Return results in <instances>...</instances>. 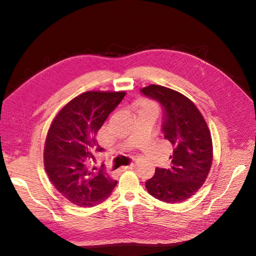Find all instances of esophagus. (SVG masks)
Here are the masks:
<instances>
[{
	"mask_svg": "<svg viewBox=\"0 0 256 256\" xmlns=\"http://www.w3.org/2000/svg\"><path fill=\"white\" fill-rule=\"evenodd\" d=\"M132 168V164H128V166H122L120 170H122V171H126V170H129V168Z\"/></svg>",
	"mask_w": 256,
	"mask_h": 256,
	"instance_id": "obj_1",
	"label": "esophagus"
}]
</instances>
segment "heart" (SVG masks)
Listing matches in <instances>:
<instances>
[{
  "instance_id": "obj_1",
  "label": "heart",
  "mask_w": 256,
  "mask_h": 256,
  "mask_svg": "<svg viewBox=\"0 0 256 256\" xmlns=\"http://www.w3.org/2000/svg\"><path fill=\"white\" fill-rule=\"evenodd\" d=\"M142 104H150V102H144Z\"/></svg>"
}]
</instances>
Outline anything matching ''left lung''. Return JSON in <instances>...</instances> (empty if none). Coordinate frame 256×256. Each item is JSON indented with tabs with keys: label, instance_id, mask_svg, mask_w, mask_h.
Here are the masks:
<instances>
[{
	"label": "left lung",
	"instance_id": "left-lung-1",
	"mask_svg": "<svg viewBox=\"0 0 256 256\" xmlns=\"http://www.w3.org/2000/svg\"><path fill=\"white\" fill-rule=\"evenodd\" d=\"M141 92L161 104V130L173 146L172 164L168 168H156L145 187L162 202H184L202 187L208 176L212 162L210 132L196 104L180 92L154 84Z\"/></svg>",
	"mask_w": 256,
	"mask_h": 256
}]
</instances>
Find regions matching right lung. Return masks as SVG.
Here are the masks:
<instances>
[{
  "label": "right lung",
  "mask_w": 256,
  "mask_h": 256,
  "mask_svg": "<svg viewBox=\"0 0 256 256\" xmlns=\"http://www.w3.org/2000/svg\"><path fill=\"white\" fill-rule=\"evenodd\" d=\"M125 92H86L69 102L53 120L44 150L46 172L56 189L80 207H92L110 196L118 184L104 168L92 166V150H102L96 134Z\"/></svg>",
  "instance_id": "right-lung-1"
}]
</instances>
